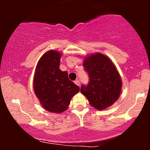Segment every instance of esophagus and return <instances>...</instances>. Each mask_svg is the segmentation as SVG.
I'll return each mask as SVG.
<instances>
[{"label":"esophagus","instance_id":"1","mask_svg":"<svg viewBox=\"0 0 150 150\" xmlns=\"http://www.w3.org/2000/svg\"><path fill=\"white\" fill-rule=\"evenodd\" d=\"M75 85H78V86H80V81H79V80H75Z\"/></svg>","mask_w":150,"mask_h":150}]
</instances>
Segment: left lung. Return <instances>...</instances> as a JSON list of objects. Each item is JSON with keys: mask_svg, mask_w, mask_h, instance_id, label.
<instances>
[{"mask_svg": "<svg viewBox=\"0 0 150 150\" xmlns=\"http://www.w3.org/2000/svg\"><path fill=\"white\" fill-rule=\"evenodd\" d=\"M83 66L89 81L88 85H82L81 93L96 109L103 110L111 106L120 97L122 87L121 78L113 62L97 53L86 57Z\"/></svg>", "mask_w": 150, "mask_h": 150, "instance_id": "1", "label": "left lung"}]
</instances>
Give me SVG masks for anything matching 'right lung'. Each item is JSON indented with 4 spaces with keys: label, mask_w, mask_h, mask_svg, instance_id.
<instances>
[{
    "label": "right lung",
    "mask_w": 150,
    "mask_h": 150,
    "mask_svg": "<svg viewBox=\"0 0 150 150\" xmlns=\"http://www.w3.org/2000/svg\"><path fill=\"white\" fill-rule=\"evenodd\" d=\"M61 55L53 50L46 52L38 62L34 76V91L41 104L46 111L56 113L65 111L80 91L68 73L60 70Z\"/></svg>",
    "instance_id": "1"
}]
</instances>
